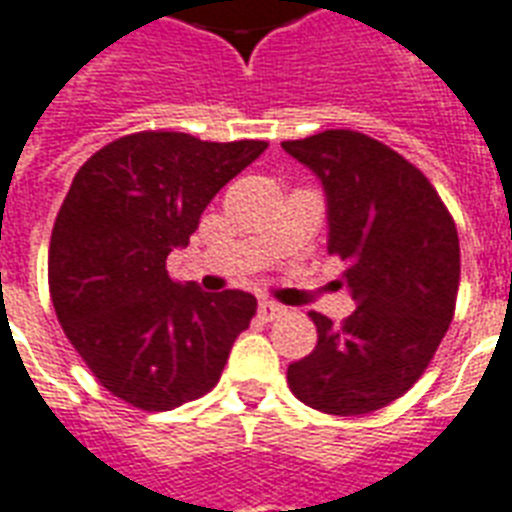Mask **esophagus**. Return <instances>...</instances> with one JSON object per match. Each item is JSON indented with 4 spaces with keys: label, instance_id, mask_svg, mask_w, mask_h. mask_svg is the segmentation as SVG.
Listing matches in <instances>:
<instances>
[{
    "label": "esophagus",
    "instance_id": "1",
    "mask_svg": "<svg viewBox=\"0 0 512 512\" xmlns=\"http://www.w3.org/2000/svg\"><path fill=\"white\" fill-rule=\"evenodd\" d=\"M257 314L265 319V322H271V319L282 317L284 314V306H279V303H273V300H260L257 303Z\"/></svg>",
    "mask_w": 512,
    "mask_h": 512
}]
</instances>
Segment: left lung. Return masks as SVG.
Wrapping results in <instances>:
<instances>
[{"label": "left lung", "mask_w": 512, "mask_h": 512, "mask_svg": "<svg viewBox=\"0 0 512 512\" xmlns=\"http://www.w3.org/2000/svg\"><path fill=\"white\" fill-rule=\"evenodd\" d=\"M284 152L325 190L327 252L357 300L343 325L311 314L319 341L287 368L300 403L362 416L411 389L438 351L459 290V236L429 179L357 131H322Z\"/></svg>", "instance_id": "8db88e82"}]
</instances>
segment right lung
<instances>
[{
	"label": "right lung",
	"instance_id": "1",
	"mask_svg": "<svg viewBox=\"0 0 512 512\" xmlns=\"http://www.w3.org/2000/svg\"><path fill=\"white\" fill-rule=\"evenodd\" d=\"M265 147L142 131L74 174L50 236V298L66 338L120 400L171 411L220 381L257 300L177 284L166 257L187 247L214 195Z\"/></svg>",
	"mask_w": 512,
	"mask_h": 512
}]
</instances>
